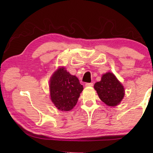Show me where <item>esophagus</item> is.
I'll use <instances>...</instances> for the list:
<instances>
[{
  "label": "esophagus",
  "mask_w": 153,
  "mask_h": 153,
  "mask_svg": "<svg viewBox=\"0 0 153 153\" xmlns=\"http://www.w3.org/2000/svg\"><path fill=\"white\" fill-rule=\"evenodd\" d=\"M86 87H93V83H87L85 84Z\"/></svg>",
  "instance_id": "esophagus-1"
}]
</instances>
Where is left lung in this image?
Listing matches in <instances>:
<instances>
[{
  "label": "left lung",
  "instance_id": "1",
  "mask_svg": "<svg viewBox=\"0 0 153 153\" xmlns=\"http://www.w3.org/2000/svg\"><path fill=\"white\" fill-rule=\"evenodd\" d=\"M94 88L100 99L109 106L119 105L125 95L122 84L111 72L103 74L101 80L94 85Z\"/></svg>",
  "mask_w": 153,
  "mask_h": 153
}]
</instances>
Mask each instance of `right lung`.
I'll return each instance as SVG.
<instances>
[{"mask_svg":"<svg viewBox=\"0 0 153 153\" xmlns=\"http://www.w3.org/2000/svg\"><path fill=\"white\" fill-rule=\"evenodd\" d=\"M49 82L51 99L54 106L64 111L72 109L83 89L77 77L61 67L54 71Z\"/></svg>","mask_w":153,"mask_h":153,"instance_id":"add662e5","label":"right lung"}]
</instances>
